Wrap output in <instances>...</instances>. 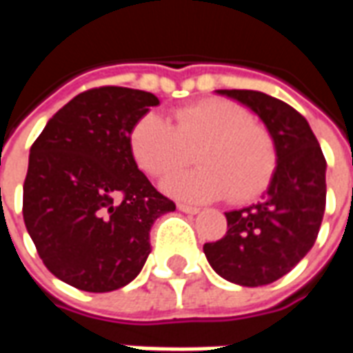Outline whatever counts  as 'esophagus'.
I'll return each instance as SVG.
<instances>
[{
  "mask_svg": "<svg viewBox=\"0 0 353 353\" xmlns=\"http://www.w3.org/2000/svg\"><path fill=\"white\" fill-rule=\"evenodd\" d=\"M177 210H179V212H183V214H199L200 212V208L189 206V204H183V202H179V204H177Z\"/></svg>",
  "mask_w": 353,
  "mask_h": 353,
  "instance_id": "1",
  "label": "esophagus"
}]
</instances>
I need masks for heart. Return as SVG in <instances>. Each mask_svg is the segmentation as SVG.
Here are the masks:
<instances>
[{
  "mask_svg": "<svg viewBox=\"0 0 353 353\" xmlns=\"http://www.w3.org/2000/svg\"><path fill=\"white\" fill-rule=\"evenodd\" d=\"M130 151L145 174L164 177L187 166L199 151L200 168L170 177L164 189L187 200L229 196L248 202L270 185L278 166L272 136L242 105L208 98L174 113L139 117L130 130Z\"/></svg>",
  "mask_w": 353,
  "mask_h": 353,
  "instance_id": "heart-1",
  "label": "heart"
}]
</instances>
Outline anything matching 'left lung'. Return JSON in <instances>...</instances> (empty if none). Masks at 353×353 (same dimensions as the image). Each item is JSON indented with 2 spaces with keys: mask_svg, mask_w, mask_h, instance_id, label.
I'll use <instances>...</instances> for the list:
<instances>
[{
  "mask_svg": "<svg viewBox=\"0 0 353 353\" xmlns=\"http://www.w3.org/2000/svg\"><path fill=\"white\" fill-rule=\"evenodd\" d=\"M253 109L270 132L278 166L261 202L227 212V232L204 244L225 280L259 288L280 280L310 252L325 212V157L296 109L259 90H217Z\"/></svg>",
  "mask_w": 353,
  "mask_h": 353,
  "instance_id": "8db88e82",
  "label": "left lung"
}]
</instances>
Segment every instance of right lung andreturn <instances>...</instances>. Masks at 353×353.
<instances>
[{
  "instance_id": "obj_1",
  "label": "right lung",
  "mask_w": 353,
  "mask_h": 353,
  "mask_svg": "<svg viewBox=\"0 0 353 353\" xmlns=\"http://www.w3.org/2000/svg\"><path fill=\"white\" fill-rule=\"evenodd\" d=\"M159 103L145 90L98 87L54 113L30 149L22 215L43 265L81 291L130 283L149 232L176 204L139 172L130 130Z\"/></svg>"
}]
</instances>
